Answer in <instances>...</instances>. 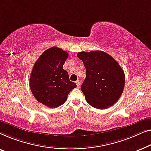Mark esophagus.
I'll list each match as a JSON object with an SVG mask.
<instances>
[{
  "label": "esophagus",
  "instance_id": "esophagus-1",
  "mask_svg": "<svg viewBox=\"0 0 151 151\" xmlns=\"http://www.w3.org/2000/svg\"><path fill=\"white\" fill-rule=\"evenodd\" d=\"M76 86H77V87H79L80 86V84H81V83H80V81L78 80H77L76 81Z\"/></svg>",
  "mask_w": 151,
  "mask_h": 151
}]
</instances>
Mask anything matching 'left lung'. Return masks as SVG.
<instances>
[{"mask_svg": "<svg viewBox=\"0 0 151 151\" xmlns=\"http://www.w3.org/2000/svg\"><path fill=\"white\" fill-rule=\"evenodd\" d=\"M78 58L83 62L86 77L81 87L86 100L93 107L107 109L122 95L125 75L122 68L111 55L101 50L80 52Z\"/></svg>", "mask_w": 151, "mask_h": 151, "instance_id": "obj_1", "label": "left lung"}]
</instances>
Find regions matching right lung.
<instances>
[{
	"instance_id": "add662e5",
	"label": "right lung",
	"mask_w": 151,
	"mask_h": 151,
	"mask_svg": "<svg viewBox=\"0 0 151 151\" xmlns=\"http://www.w3.org/2000/svg\"><path fill=\"white\" fill-rule=\"evenodd\" d=\"M68 53L56 46L46 50L34 64L29 86L34 97L43 105L55 108L63 105L76 84L63 69Z\"/></svg>"
}]
</instances>
